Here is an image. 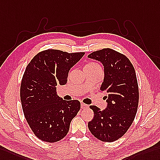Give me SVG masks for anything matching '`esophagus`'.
Segmentation results:
<instances>
[{"instance_id":"34e87169","label":"esophagus","mask_w":160,"mask_h":160,"mask_svg":"<svg viewBox=\"0 0 160 160\" xmlns=\"http://www.w3.org/2000/svg\"><path fill=\"white\" fill-rule=\"evenodd\" d=\"M88 107V104H85V103H81V108H86Z\"/></svg>"}]
</instances>
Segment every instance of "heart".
I'll return each mask as SVG.
<instances>
[{
  "label": "heart",
  "mask_w": 160,
  "mask_h": 160,
  "mask_svg": "<svg viewBox=\"0 0 160 160\" xmlns=\"http://www.w3.org/2000/svg\"><path fill=\"white\" fill-rule=\"evenodd\" d=\"M86 66L87 67H100L99 64L94 63V62H92V63H89Z\"/></svg>",
  "instance_id": "1"
}]
</instances>
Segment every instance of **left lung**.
<instances>
[{"instance_id": "left-lung-1", "label": "left lung", "mask_w": 160, "mask_h": 160, "mask_svg": "<svg viewBox=\"0 0 160 160\" xmlns=\"http://www.w3.org/2000/svg\"><path fill=\"white\" fill-rule=\"evenodd\" d=\"M88 57L104 66L100 90L107 93V102L103 111L93 105L89 107L94 117L88 128L100 141L113 142L129 129L137 112L139 92L135 70L125 55L110 48L93 52Z\"/></svg>"}]
</instances>
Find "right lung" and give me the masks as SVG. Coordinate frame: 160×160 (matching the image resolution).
I'll return each mask as SVG.
<instances>
[{
    "instance_id": "right-lung-1",
    "label": "right lung",
    "mask_w": 160,
    "mask_h": 160,
    "mask_svg": "<svg viewBox=\"0 0 160 160\" xmlns=\"http://www.w3.org/2000/svg\"><path fill=\"white\" fill-rule=\"evenodd\" d=\"M47 49L37 54L27 66L20 86L25 118L38 138L55 142L67 134L72 119L81 108L79 100H64L56 86L67 83L68 72L84 56Z\"/></svg>"
}]
</instances>
